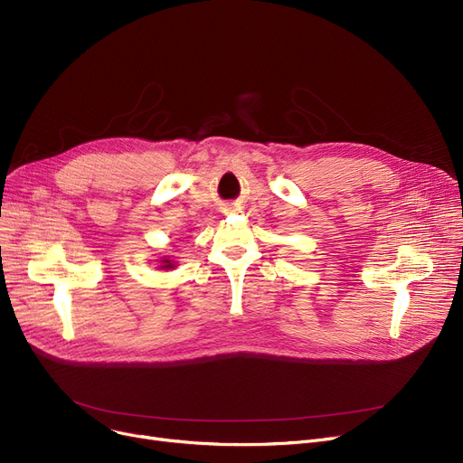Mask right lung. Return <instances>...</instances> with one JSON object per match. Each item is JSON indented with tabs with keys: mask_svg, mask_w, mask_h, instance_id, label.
<instances>
[{
	"mask_svg": "<svg viewBox=\"0 0 463 463\" xmlns=\"http://www.w3.org/2000/svg\"><path fill=\"white\" fill-rule=\"evenodd\" d=\"M168 266H173V264H170V260H165V266H163V269H168Z\"/></svg>",
	"mask_w": 463,
	"mask_h": 463,
	"instance_id": "right-lung-1",
	"label": "right lung"
}]
</instances>
